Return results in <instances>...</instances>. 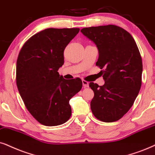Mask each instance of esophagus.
I'll list each match as a JSON object with an SVG mask.
<instances>
[{
	"mask_svg": "<svg viewBox=\"0 0 155 155\" xmlns=\"http://www.w3.org/2000/svg\"><path fill=\"white\" fill-rule=\"evenodd\" d=\"M82 84H83V86H84V88L89 87V83L88 81H85V80H83V81H82Z\"/></svg>",
	"mask_w": 155,
	"mask_h": 155,
	"instance_id": "esophagus-1",
	"label": "esophagus"
}]
</instances>
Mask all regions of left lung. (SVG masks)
Returning <instances> with one entry per match:
<instances>
[{
    "label": "left lung",
    "instance_id": "8db88e82",
    "mask_svg": "<svg viewBox=\"0 0 155 155\" xmlns=\"http://www.w3.org/2000/svg\"><path fill=\"white\" fill-rule=\"evenodd\" d=\"M81 32L97 47L96 65L105 81L103 86L89 83L94 93L91 111L99 120L116 121L130 110L142 86L140 51L132 35L117 25L84 28Z\"/></svg>",
    "mask_w": 155,
    "mask_h": 155
}]
</instances>
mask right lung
<instances>
[{
	"label": "right lung",
	"mask_w": 155,
	"mask_h": 155,
	"mask_svg": "<svg viewBox=\"0 0 155 155\" xmlns=\"http://www.w3.org/2000/svg\"><path fill=\"white\" fill-rule=\"evenodd\" d=\"M79 28H47L25 43L16 62V84L30 114L45 126L65 123L71 115L69 100L82 87L79 78L66 80L58 70L66 46Z\"/></svg>",
	"instance_id": "right-lung-1"
}]
</instances>
